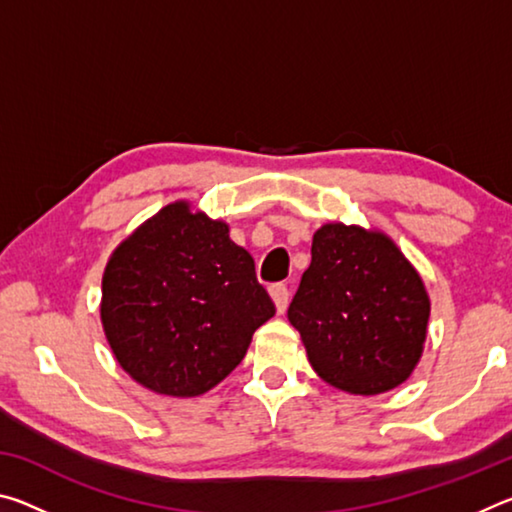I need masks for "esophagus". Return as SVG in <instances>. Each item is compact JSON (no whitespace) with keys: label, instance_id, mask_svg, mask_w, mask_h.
Listing matches in <instances>:
<instances>
[{"label":"esophagus","instance_id":"esophagus-1","mask_svg":"<svg viewBox=\"0 0 512 512\" xmlns=\"http://www.w3.org/2000/svg\"><path fill=\"white\" fill-rule=\"evenodd\" d=\"M271 298H273V302H275V309H277V314H284V311H287V305H289V289H287V284H273L271 289Z\"/></svg>","mask_w":512,"mask_h":512}]
</instances>
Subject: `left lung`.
Listing matches in <instances>:
<instances>
[{"label":"left lung","instance_id":"left-lung-1","mask_svg":"<svg viewBox=\"0 0 512 512\" xmlns=\"http://www.w3.org/2000/svg\"><path fill=\"white\" fill-rule=\"evenodd\" d=\"M429 311L420 273L391 237L336 221L314 232L287 316L320 379L350 395H379L418 366Z\"/></svg>","mask_w":512,"mask_h":512}]
</instances>
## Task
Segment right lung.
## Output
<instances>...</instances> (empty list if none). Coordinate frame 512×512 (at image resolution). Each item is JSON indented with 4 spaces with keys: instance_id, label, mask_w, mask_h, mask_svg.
Masks as SVG:
<instances>
[{
    "instance_id": "1",
    "label": "right lung",
    "mask_w": 512,
    "mask_h": 512,
    "mask_svg": "<svg viewBox=\"0 0 512 512\" xmlns=\"http://www.w3.org/2000/svg\"><path fill=\"white\" fill-rule=\"evenodd\" d=\"M275 305L248 250L189 201L164 205L112 250L101 325L137 384L198 397L235 370Z\"/></svg>"
}]
</instances>
